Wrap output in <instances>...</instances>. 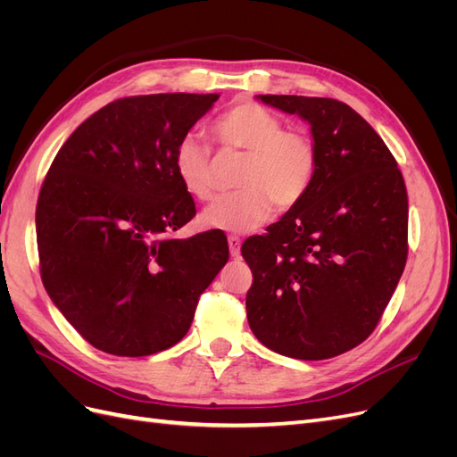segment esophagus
<instances>
[{
	"label": "esophagus",
	"mask_w": 457,
	"mask_h": 457,
	"mask_svg": "<svg viewBox=\"0 0 457 457\" xmlns=\"http://www.w3.org/2000/svg\"><path fill=\"white\" fill-rule=\"evenodd\" d=\"M240 244L238 237H228V250L232 257H240Z\"/></svg>",
	"instance_id": "1"
}]
</instances>
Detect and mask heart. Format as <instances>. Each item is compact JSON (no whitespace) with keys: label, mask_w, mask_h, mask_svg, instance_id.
<instances>
[{"label":"heart","mask_w":457,"mask_h":457,"mask_svg":"<svg viewBox=\"0 0 457 457\" xmlns=\"http://www.w3.org/2000/svg\"><path fill=\"white\" fill-rule=\"evenodd\" d=\"M213 137L223 152L245 154L234 195L215 200L202 213L205 228L245 234L267 223L272 210L289 212L312 187L318 152L305 131L284 129L282 120L257 103H238L213 123ZM179 183L196 200L215 192L213 152L204 137L185 135L173 152Z\"/></svg>","instance_id":"obj_1"}]
</instances>
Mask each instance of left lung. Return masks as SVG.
Instances as JSON below:
<instances>
[{"label": "left lung", "instance_id": "left-lung-1", "mask_svg": "<svg viewBox=\"0 0 457 457\" xmlns=\"http://www.w3.org/2000/svg\"><path fill=\"white\" fill-rule=\"evenodd\" d=\"M311 123L312 187L242 255L253 274L247 322L270 351L324 361L361 345L389 305L408 257V195L396 160L336 99L259 95Z\"/></svg>", "mask_w": 457, "mask_h": 457}]
</instances>
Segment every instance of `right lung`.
Segmentation results:
<instances>
[{
    "label": "right lung",
    "mask_w": 457,
    "mask_h": 457,
    "mask_svg": "<svg viewBox=\"0 0 457 457\" xmlns=\"http://www.w3.org/2000/svg\"><path fill=\"white\" fill-rule=\"evenodd\" d=\"M217 99H118L81 123L51 163L36 207L41 282L95 349L148 356L173 347L227 265L223 232L171 237L196 215L173 152Z\"/></svg>",
    "instance_id": "obj_1"
}]
</instances>
